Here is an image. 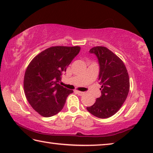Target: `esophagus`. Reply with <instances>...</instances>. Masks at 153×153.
<instances>
[{
    "mask_svg": "<svg viewBox=\"0 0 153 153\" xmlns=\"http://www.w3.org/2000/svg\"><path fill=\"white\" fill-rule=\"evenodd\" d=\"M76 93L77 94H79V96H82L84 94V92H81V91H78V90H76Z\"/></svg>",
    "mask_w": 153,
    "mask_h": 153,
    "instance_id": "esophagus-1",
    "label": "esophagus"
}]
</instances>
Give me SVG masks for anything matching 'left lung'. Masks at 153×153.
Wrapping results in <instances>:
<instances>
[{
  "label": "left lung",
  "instance_id": "obj_1",
  "mask_svg": "<svg viewBox=\"0 0 153 153\" xmlns=\"http://www.w3.org/2000/svg\"><path fill=\"white\" fill-rule=\"evenodd\" d=\"M99 63L98 75L101 85V96L94 104L86 107L95 117L105 119L117 112L126 100L129 90V78L123 62L105 46H96L90 50Z\"/></svg>",
  "mask_w": 153,
  "mask_h": 153
}]
</instances>
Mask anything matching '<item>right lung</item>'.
<instances>
[{"label": "right lung", "instance_id": "1", "mask_svg": "<svg viewBox=\"0 0 153 153\" xmlns=\"http://www.w3.org/2000/svg\"><path fill=\"white\" fill-rule=\"evenodd\" d=\"M80 51L79 46H52L41 52L25 71L24 88L32 107L43 117L55 115L63 109L73 90L61 86V76Z\"/></svg>", "mask_w": 153, "mask_h": 153}]
</instances>
